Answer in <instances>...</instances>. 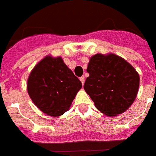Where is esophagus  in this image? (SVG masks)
I'll return each mask as SVG.
<instances>
[{
	"instance_id": "1",
	"label": "esophagus",
	"mask_w": 156,
	"mask_h": 156,
	"mask_svg": "<svg viewBox=\"0 0 156 156\" xmlns=\"http://www.w3.org/2000/svg\"><path fill=\"white\" fill-rule=\"evenodd\" d=\"M80 80L81 81L82 84H84V81H85V78H84V76H81L80 78Z\"/></svg>"
}]
</instances>
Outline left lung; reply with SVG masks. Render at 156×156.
Segmentation results:
<instances>
[{"label":"left lung","instance_id":"left-lung-1","mask_svg":"<svg viewBox=\"0 0 156 156\" xmlns=\"http://www.w3.org/2000/svg\"><path fill=\"white\" fill-rule=\"evenodd\" d=\"M89 76L84 88L96 108L108 117H116L131 106L139 88V75L133 66L113 53L91 57Z\"/></svg>","mask_w":156,"mask_h":156}]
</instances>
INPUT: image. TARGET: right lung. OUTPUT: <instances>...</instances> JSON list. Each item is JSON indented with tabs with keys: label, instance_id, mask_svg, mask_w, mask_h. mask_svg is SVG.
<instances>
[{
	"label": "right lung",
	"instance_id": "1",
	"mask_svg": "<svg viewBox=\"0 0 156 156\" xmlns=\"http://www.w3.org/2000/svg\"><path fill=\"white\" fill-rule=\"evenodd\" d=\"M81 88V82L60 56H45L34 66L27 80V92L34 104L51 117L68 111Z\"/></svg>",
	"mask_w": 156,
	"mask_h": 156
}]
</instances>
